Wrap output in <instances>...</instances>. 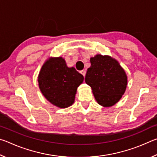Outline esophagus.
<instances>
[{
    "label": "esophagus",
    "mask_w": 157,
    "mask_h": 157,
    "mask_svg": "<svg viewBox=\"0 0 157 157\" xmlns=\"http://www.w3.org/2000/svg\"><path fill=\"white\" fill-rule=\"evenodd\" d=\"M80 73L82 74V75H83L84 77L85 76V75H86V71H85L84 70H82V71H80Z\"/></svg>",
    "instance_id": "34e87169"
}]
</instances>
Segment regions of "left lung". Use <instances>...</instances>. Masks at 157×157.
Masks as SVG:
<instances>
[{
	"label": "left lung",
	"instance_id": "1",
	"mask_svg": "<svg viewBox=\"0 0 157 157\" xmlns=\"http://www.w3.org/2000/svg\"><path fill=\"white\" fill-rule=\"evenodd\" d=\"M85 82L91 86L95 100L104 107L114 105L121 99L127 88V76L116 59L98 54L90 59Z\"/></svg>",
	"mask_w": 157,
	"mask_h": 157
}]
</instances>
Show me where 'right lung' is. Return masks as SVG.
<instances>
[{
    "mask_svg": "<svg viewBox=\"0 0 157 157\" xmlns=\"http://www.w3.org/2000/svg\"><path fill=\"white\" fill-rule=\"evenodd\" d=\"M83 81V75L74 67H68L62 57L47 59L38 75L41 94L52 105L61 109L73 104L77 89Z\"/></svg>",
    "mask_w": 157,
    "mask_h": 157,
    "instance_id": "1",
    "label": "right lung"
}]
</instances>
